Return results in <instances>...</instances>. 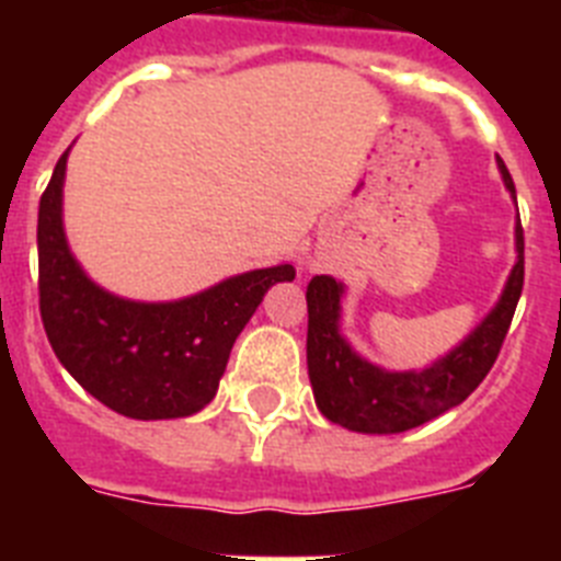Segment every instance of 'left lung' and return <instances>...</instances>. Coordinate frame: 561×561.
Wrapping results in <instances>:
<instances>
[{"label": "left lung", "mask_w": 561, "mask_h": 561, "mask_svg": "<svg viewBox=\"0 0 561 561\" xmlns=\"http://www.w3.org/2000/svg\"><path fill=\"white\" fill-rule=\"evenodd\" d=\"M497 168L505 191L517 202L512 173L500 157ZM514 250L517 261L494 309L449 354L438 356L433 365L421 370L379 368L356 354L340 331L345 284L331 275L311 277L306 289V304H309L306 362H309L311 390L320 413L354 433L393 435L421 427L438 419L440 413L458 408L492 370L523 295L525 241L519 213L514 225Z\"/></svg>", "instance_id": "8db88e82"}]
</instances>
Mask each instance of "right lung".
<instances>
[{
	"instance_id": "right-lung-1",
	"label": "right lung",
	"mask_w": 561,
	"mask_h": 561,
	"mask_svg": "<svg viewBox=\"0 0 561 561\" xmlns=\"http://www.w3.org/2000/svg\"><path fill=\"white\" fill-rule=\"evenodd\" d=\"M69 148L38 205V304L47 340L69 376L114 413L185 419L219 390L232 342L270 286L295 277L277 264L232 275L180 300L112 295L83 272L64 232Z\"/></svg>"
}]
</instances>
